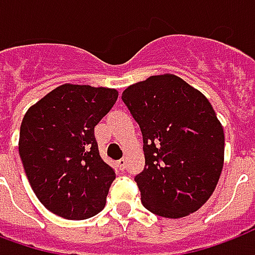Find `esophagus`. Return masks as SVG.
<instances>
[{
    "label": "esophagus",
    "instance_id": "esophagus-1",
    "mask_svg": "<svg viewBox=\"0 0 255 255\" xmlns=\"http://www.w3.org/2000/svg\"><path fill=\"white\" fill-rule=\"evenodd\" d=\"M117 166L120 168L121 171H124L126 168V160L125 159H120V160L117 161Z\"/></svg>",
    "mask_w": 255,
    "mask_h": 255
}]
</instances>
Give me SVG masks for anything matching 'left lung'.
<instances>
[{"label": "left lung", "instance_id": "left-lung-1", "mask_svg": "<svg viewBox=\"0 0 255 255\" xmlns=\"http://www.w3.org/2000/svg\"><path fill=\"white\" fill-rule=\"evenodd\" d=\"M122 100L142 133L145 167L134 176L142 205L168 219L200 209L224 161V131L209 100L174 74L130 85Z\"/></svg>", "mask_w": 255, "mask_h": 255}]
</instances>
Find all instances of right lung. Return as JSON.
<instances>
[{"mask_svg": "<svg viewBox=\"0 0 255 255\" xmlns=\"http://www.w3.org/2000/svg\"><path fill=\"white\" fill-rule=\"evenodd\" d=\"M117 99L115 89L64 84L24 115L20 159L33 193L54 215L84 220L105 208L115 171L100 157L95 126Z\"/></svg>", "mask_w": 255, "mask_h": 255, "instance_id": "right-lung-1", "label": "right lung"}]
</instances>
